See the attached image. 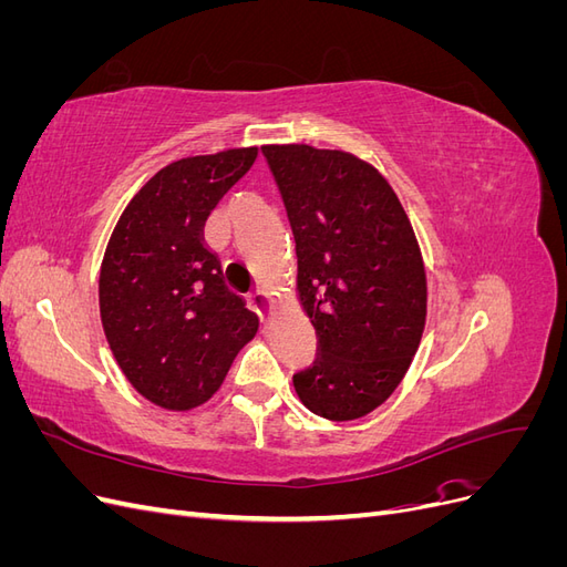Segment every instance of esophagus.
I'll use <instances>...</instances> for the list:
<instances>
[{"label":"esophagus","mask_w":567,"mask_h":567,"mask_svg":"<svg viewBox=\"0 0 567 567\" xmlns=\"http://www.w3.org/2000/svg\"><path fill=\"white\" fill-rule=\"evenodd\" d=\"M250 302H252V310L257 312V317H260L262 321H267L269 310H271L269 293H265V290H255V293L250 296Z\"/></svg>","instance_id":"34e87169"}]
</instances>
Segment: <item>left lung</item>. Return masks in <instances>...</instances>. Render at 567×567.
I'll list each match as a JSON object with an SVG mask.
<instances>
[{"label":"left lung","instance_id":"1","mask_svg":"<svg viewBox=\"0 0 567 567\" xmlns=\"http://www.w3.org/2000/svg\"><path fill=\"white\" fill-rule=\"evenodd\" d=\"M296 238L298 296L317 359L293 373L300 402L331 421L381 406L425 326V269L392 186L346 151L262 146Z\"/></svg>","mask_w":567,"mask_h":567}]
</instances>
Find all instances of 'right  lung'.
<instances>
[{
  "instance_id": "add662e5",
  "label": "right lung",
  "mask_w": 567,
  "mask_h": 567,
  "mask_svg": "<svg viewBox=\"0 0 567 567\" xmlns=\"http://www.w3.org/2000/svg\"><path fill=\"white\" fill-rule=\"evenodd\" d=\"M257 148L169 163L120 215L99 277V310L115 362L146 400L192 409L213 398L257 317L221 277L203 238L219 198Z\"/></svg>"
}]
</instances>
